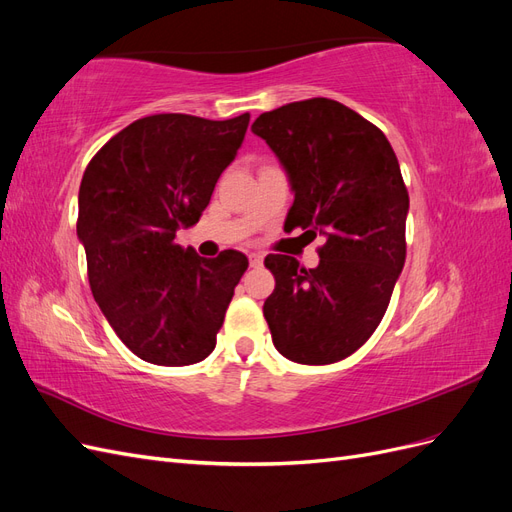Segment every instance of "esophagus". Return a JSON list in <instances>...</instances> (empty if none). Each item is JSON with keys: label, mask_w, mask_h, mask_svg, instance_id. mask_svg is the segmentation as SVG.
Instances as JSON below:
<instances>
[{"label": "esophagus", "mask_w": 512, "mask_h": 512, "mask_svg": "<svg viewBox=\"0 0 512 512\" xmlns=\"http://www.w3.org/2000/svg\"><path fill=\"white\" fill-rule=\"evenodd\" d=\"M250 265L252 267H260L262 265V254L260 252H252L250 254Z\"/></svg>", "instance_id": "esophagus-1"}]
</instances>
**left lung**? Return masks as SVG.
<instances>
[{
  "label": "left lung",
  "instance_id": "obj_1",
  "mask_svg": "<svg viewBox=\"0 0 512 512\" xmlns=\"http://www.w3.org/2000/svg\"><path fill=\"white\" fill-rule=\"evenodd\" d=\"M252 132L288 177L286 224L324 237L320 262L269 254L275 290L262 312L273 346L303 365H329L376 331L406 262L408 190L386 136L329 98L262 113Z\"/></svg>",
  "mask_w": 512,
  "mask_h": 512
}]
</instances>
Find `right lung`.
<instances>
[{
	"label": "right lung",
	"mask_w": 512,
	"mask_h": 512,
	"mask_svg": "<svg viewBox=\"0 0 512 512\" xmlns=\"http://www.w3.org/2000/svg\"><path fill=\"white\" fill-rule=\"evenodd\" d=\"M250 115L226 121L164 113L136 119L85 168L76 235L104 318L138 359L181 367L207 359L245 254L198 256L177 243L235 160Z\"/></svg>",
	"instance_id": "right-lung-1"
}]
</instances>
